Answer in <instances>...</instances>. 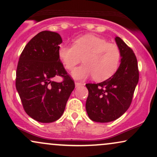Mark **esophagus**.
Masks as SVG:
<instances>
[{
  "label": "esophagus",
  "instance_id": "1",
  "mask_svg": "<svg viewBox=\"0 0 157 157\" xmlns=\"http://www.w3.org/2000/svg\"><path fill=\"white\" fill-rule=\"evenodd\" d=\"M83 84L82 83H81V82H75V87H79V86H80V85H82Z\"/></svg>",
  "mask_w": 157,
  "mask_h": 157
}]
</instances>
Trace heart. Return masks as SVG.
Masks as SVG:
<instances>
[{"mask_svg":"<svg viewBox=\"0 0 157 157\" xmlns=\"http://www.w3.org/2000/svg\"><path fill=\"white\" fill-rule=\"evenodd\" d=\"M58 55L68 70H72L82 58L84 64L72 73L77 80H84L90 76L96 81L106 80L116 72L120 60L117 45L91 34L75 39L73 45L61 44Z\"/></svg>","mask_w":157,"mask_h":157,"instance_id":"b5f03b06","label":"heart"}]
</instances>
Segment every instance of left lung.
Wrapping results in <instances>:
<instances>
[{"label": "left lung", "mask_w": 157, "mask_h": 157, "mask_svg": "<svg viewBox=\"0 0 157 157\" xmlns=\"http://www.w3.org/2000/svg\"><path fill=\"white\" fill-rule=\"evenodd\" d=\"M120 51V64L117 72L104 82L88 83L85 108L89 118L97 122H109L128 109L138 82V61L133 51L120 37H115Z\"/></svg>", "instance_id": "1"}]
</instances>
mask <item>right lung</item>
I'll return each instance as SVG.
<instances>
[{
  "mask_svg": "<svg viewBox=\"0 0 157 157\" xmlns=\"http://www.w3.org/2000/svg\"><path fill=\"white\" fill-rule=\"evenodd\" d=\"M61 43L59 33L42 31L29 41L19 57L16 88L26 113L37 122L59 120L75 88L59 58ZM56 76L64 77L63 82L53 81Z\"/></svg>",
  "mask_w": 157,
  "mask_h": 157,
  "instance_id": "obj_1",
  "label": "right lung"
}]
</instances>
